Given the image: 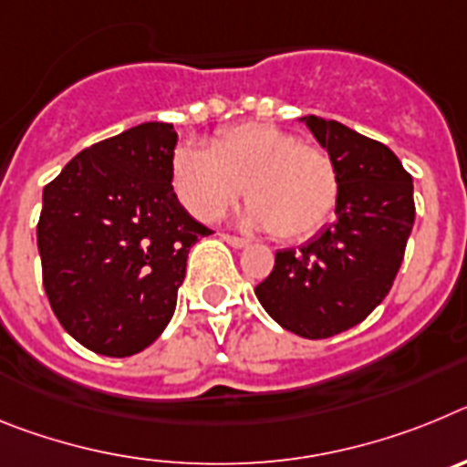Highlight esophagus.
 <instances>
[{"instance_id":"1","label":"esophagus","mask_w":467,"mask_h":467,"mask_svg":"<svg viewBox=\"0 0 467 467\" xmlns=\"http://www.w3.org/2000/svg\"><path fill=\"white\" fill-rule=\"evenodd\" d=\"M222 238H224L226 243H229L231 247H238V250H241V247H247L250 245V243L245 241V238H238V236H231V234H222Z\"/></svg>"}]
</instances>
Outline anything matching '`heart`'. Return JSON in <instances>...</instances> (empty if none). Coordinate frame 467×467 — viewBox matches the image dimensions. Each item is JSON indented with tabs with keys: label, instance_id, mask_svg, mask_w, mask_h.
<instances>
[{
	"label": "heart",
	"instance_id": "1",
	"mask_svg": "<svg viewBox=\"0 0 467 467\" xmlns=\"http://www.w3.org/2000/svg\"><path fill=\"white\" fill-rule=\"evenodd\" d=\"M171 175L177 198L203 222L220 220L245 189L253 203L243 222L283 241H304L323 229L341 192L327 151L271 123L224 128L210 150L184 144L172 154Z\"/></svg>",
	"mask_w": 467,
	"mask_h": 467
}]
</instances>
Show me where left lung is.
<instances>
[{
  "instance_id": "1",
  "label": "left lung",
  "mask_w": 467,
  "mask_h": 467,
  "mask_svg": "<svg viewBox=\"0 0 467 467\" xmlns=\"http://www.w3.org/2000/svg\"><path fill=\"white\" fill-rule=\"evenodd\" d=\"M301 121L339 171L337 220L299 250H278L254 295L287 332L327 339L362 323L393 287L414 226V184L386 144L313 114Z\"/></svg>"
}]
</instances>
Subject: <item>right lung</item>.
<instances>
[{
	"label": "right lung",
	"instance_id": "add662e5",
	"mask_svg": "<svg viewBox=\"0 0 467 467\" xmlns=\"http://www.w3.org/2000/svg\"><path fill=\"white\" fill-rule=\"evenodd\" d=\"M175 144L172 123H140L79 151L44 187V290L65 332L100 356H135L159 339L189 250L213 234L172 192Z\"/></svg>",
	"mask_w": 467,
	"mask_h": 467
}]
</instances>
